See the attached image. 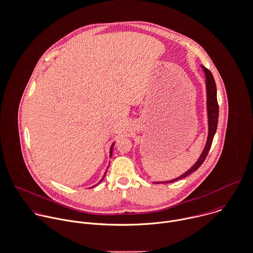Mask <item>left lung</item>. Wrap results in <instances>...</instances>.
Returning <instances> with one entry per match:
<instances>
[{
  "label": "left lung",
  "mask_w": 253,
  "mask_h": 253,
  "mask_svg": "<svg viewBox=\"0 0 253 253\" xmlns=\"http://www.w3.org/2000/svg\"><path fill=\"white\" fill-rule=\"evenodd\" d=\"M204 75H205V85H206V108H207V119H208V136L206 140V144L204 146V149L202 153L200 154L199 158L197 161L188 169L185 172L180 174L179 176L172 178L170 180L167 181H156L155 183H168V182H172L175 180H178L180 178H183L190 174L191 172L195 171L197 169L201 166V164L204 162L210 147L212 145V141L214 138V135L217 130V125H218V118H219V105L217 101V89H216V84L214 81V78L209 70H207L205 67L201 66Z\"/></svg>",
  "instance_id": "left-lung-1"
}]
</instances>
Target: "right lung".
<instances>
[{
	"label": "right lung",
	"instance_id": "obj_1",
	"mask_svg": "<svg viewBox=\"0 0 253 253\" xmlns=\"http://www.w3.org/2000/svg\"><path fill=\"white\" fill-rule=\"evenodd\" d=\"M114 143H115V142H113V144H112V146H111V149H110V158H111V156H112V153H113V147H114ZM108 168H109V166H108ZM107 168V169H108ZM106 172H107V170H106V171H105V174H104V176H103V177H102V179H101V180H100V181H99V182H98V183H96V184H95V185H93V186H92V187H94V186H96V185H97V184H99V183H100V182H101V181H102V180H103V179H104V177H105V175H106Z\"/></svg>",
	"mask_w": 253,
	"mask_h": 253
}]
</instances>
